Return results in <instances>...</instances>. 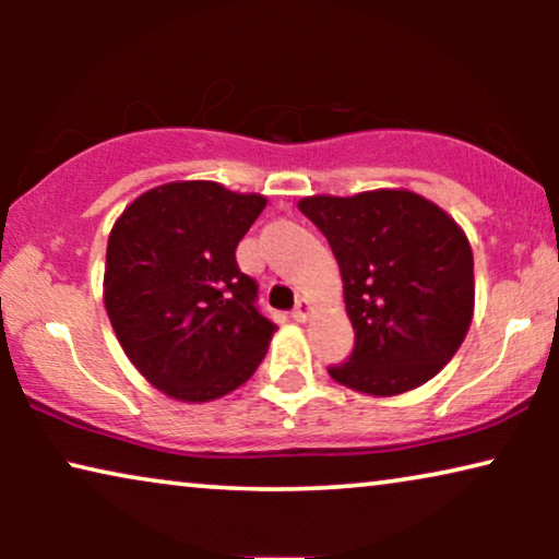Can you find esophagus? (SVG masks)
<instances>
[{"label": "esophagus", "mask_w": 559, "mask_h": 559, "mask_svg": "<svg viewBox=\"0 0 559 559\" xmlns=\"http://www.w3.org/2000/svg\"><path fill=\"white\" fill-rule=\"evenodd\" d=\"M308 316H310V302L305 300V297H300V300H297V305H295V310H293V318L297 320V323H305Z\"/></svg>", "instance_id": "esophagus-1"}]
</instances>
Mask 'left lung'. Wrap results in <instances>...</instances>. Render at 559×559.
Instances as JSON below:
<instances>
[{
	"label": "left lung",
	"instance_id": "8db88e82",
	"mask_svg": "<svg viewBox=\"0 0 559 559\" xmlns=\"http://www.w3.org/2000/svg\"><path fill=\"white\" fill-rule=\"evenodd\" d=\"M341 266L354 350L328 373L356 392L392 396L430 381L468 333L473 251L461 226L409 190L297 203Z\"/></svg>",
	"mask_w": 559,
	"mask_h": 559
}]
</instances>
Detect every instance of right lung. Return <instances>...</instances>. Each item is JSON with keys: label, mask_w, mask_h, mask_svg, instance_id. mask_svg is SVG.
Returning a JSON list of instances; mask_svg holds the SVG:
<instances>
[{"label": "right lung", "mask_w": 559, "mask_h": 559, "mask_svg": "<svg viewBox=\"0 0 559 559\" xmlns=\"http://www.w3.org/2000/svg\"><path fill=\"white\" fill-rule=\"evenodd\" d=\"M264 205L211 180L170 182L111 228L106 312L129 361L173 400H218L262 364L277 325L259 310L236 247Z\"/></svg>", "instance_id": "right-lung-1"}]
</instances>
